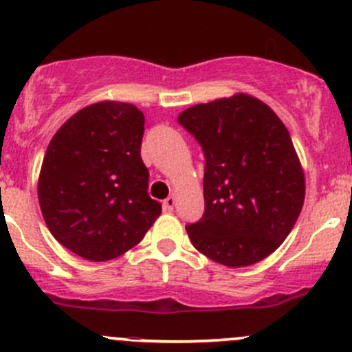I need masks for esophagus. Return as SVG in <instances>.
Wrapping results in <instances>:
<instances>
[{
    "mask_svg": "<svg viewBox=\"0 0 352 352\" xmlns=\"http://www.w3.org/2000/svg\"><path fill=\"white\" fill-rule=\"evenodd\" d=\"M173 206H175V197H173V196L166 197L165 201H163V209H165V211L172 212L173 211Z\"/></svg>",
    "mask_w": 352,
    "mask_h": 352,
    "instance_id": "1",
    "label": "esophagus"
}]
</instances>
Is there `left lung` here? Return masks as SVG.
Instances as JSON below:
<instances>
[{
    "label": "left lung",
    "instance_id": "1",
    "mask_svg": "<svg viewBox=\"0 0 352 352\" xmlns=\"http://www.w3.org/2000/svg\"><path fill=\"white\" fill-rule=\"evenodd\" d=\"M177 122L204 155V212L186 226L194 247L228 267L271 255L305 201V177L286 126L245 94L184 110Z\"/></svg>",
    "mask_w": 352,
    "mask_h": 352
}]
</instances>
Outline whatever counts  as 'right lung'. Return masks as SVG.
I'll return each instance as SVG.
<instances>
[{
    "label": "right lung",
    "mask_w": 352,
    "mask_h": 352,
    "mask_svg": "<svg viewBox=\"0 0 352 352\" xmlns=\"http://www.w3.org/2000/svg\"><path fill=\"white\" fill-rule=\"evenodd\" d=\"M144 116L98 102L66 120L45 151L38 202L49 232L91 262L116 258L143 240L162 212L141 160Z\"/></svg>",
    "instance_id": "add662e5"
}]
</instances>
